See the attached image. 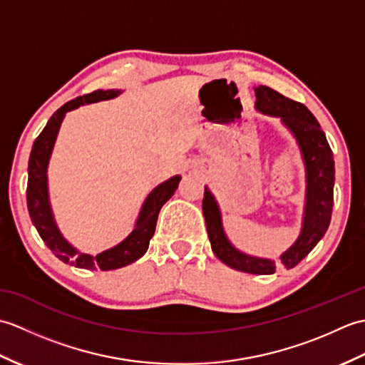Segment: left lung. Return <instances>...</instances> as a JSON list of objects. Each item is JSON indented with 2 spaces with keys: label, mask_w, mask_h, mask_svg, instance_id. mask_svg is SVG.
I'll return each mask as SVG.
<instances>
[{
  "label": "left lung",
  "mask_w": 365,
  "mask_h": 365,
  "mask_svg": "<svg viewBox=\"0 0 365 365\" xmlns=\"http://www.w3.org/2000/svg\"><path fill=\"white\" fill-rule=\"evenodd\" d=\"M255 108L259 111L277 115L284 120L301 147L307 170V200L301 235L289 251L281 255L282 265L290 269L311 252L328 230L332 205H334V158L332 150L320 128V123L307 108L294 100L279 94L268 86L255 88ZM207 234L216 257L227 267L250 274H273L277 265L274 260L250 257L237 251L224 234L221 215L212 192L205 188L202 199Z\"/></svg>",
  "instance_id": "left-lung-1"
}]
</instances>
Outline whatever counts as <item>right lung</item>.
Segmentation results:
<instances>
[{"label":"right lung","instance_id":"add662e5","mask_svg":"<svg viewBox=\"0 0 365 365\" xmlns=\"http://www.w3.org/2000/svg\"><path fill=\"white\" fill-rule=\"evenodd\" d=\"M118 94L119 91L114 89H98L91 92V94L76 97L61 106L59 110L51 115L50 120L46 122V125L41 131V135L36 138L33 150H31L29 155L26 204L31 221H33L38 235H41L45 245L50 247L51 252L56 255L59 260H63L64 263H72V265L78 268H100L102 271L118 269L130 265V263H133L139 257H143L147 247H149L150 238L153 237L161 207L174 195V191L178 187V182H180L182 178L180 175L169 178V180L158 185V187L147 196L145 202L141 208V213H139L136 227L122 243L111 247V250L103 251L97 255L83 254L73 250V247L63 238V235L59 234L50 210L48 190H46V166H48L53 144L54 139H56L61 122H63L64 114L67 111H72L80 105L113 98Z\"/></svg>","mask_w":365,"mask_h":365}]
</instances>
